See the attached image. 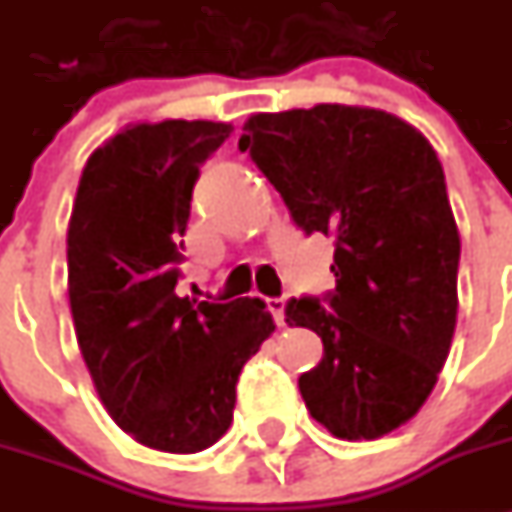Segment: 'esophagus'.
Instances as JSON below:
<instances>
[{
  "mask_svg": "<svg viewBox=\"0 0 512 512\" xmlns=\"http://www.w3.org/2000/svg\"><path fill=\"white\" fill-rule=\"evenodd\" d=\"M266 308H269V313L274 316L277 326L285 323V298H269L266 300Z\"/></svg>",
  "mask_w": 512,
  "mask_h": 512,
  "instance_id": "obj_1",
  "label": "esophagus"
}]
</instances>
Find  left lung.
Listing matches in <instances>:
<instances>
[{
    "label": "left lung",
    "instance_id": "8db88e82",
    "mask_svg": "<svg viewBox=\"0 0 512 512\" xmlns=\"http://www.w3.org/2000/svg\"><path fill=\"white\" fill-rule=\"evenodd\" d=\"M305 235H334L336 287L292 298L285 321L316 331L300 375L310 417L342 440H375L438 383L458 313V240L443 165L412 124L321 103L256 113L238 142Z\"/></svg>",
    "mask_w": 512,
    "mask_h": 512
}]
</instances>
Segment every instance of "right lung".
Instances as JSON below:
<instances>
[{"label":"right lung","mask_w":512,"mask_h":512,"mask_svg":"<svg viewBox=\"0 0 512 512\" xmlns=\"http://www.w3.org/2000/svg\"><path fill=\"white\" fill-rule=\"evenodd\" d=\"M233 126L170 119L108 139L82 170L67 233L69 305L113 422L165 453L204 451L233 422L235 383L274 331L259 298H178L204 165Z\"/></svg>","instance_id":"1"}]
</instances>
